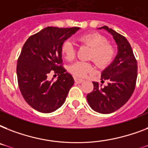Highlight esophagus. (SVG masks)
<instances>
[{
	"label": "esophagus",
	"instance_id": "obj_1",
	"mask_svg": "<svg viewBox=\"0 0 148 148\" xmlns=\"http://www.w3.org/2000/svg\"><path fill=\"white\" fill-rule=\"evenodd\" d=\"M74 81H75V83L76 84H81L84 81V80L79 78H74Z\"/></svg>",
	"mask_w": 148,
	"mask_h": 148
}]
</instances>
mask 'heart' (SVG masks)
Wrapping results in <instances>:
<instances>
[{
  "label": "heart",
  "mask_w": 148,
  "mask_h": 148,
  "mask_svg": "<svg viewBox=\"0 0 148 148\" xmlns=\"http://www.w3.org/2000/svg\"><path fill=\"white\" fill-rule=\"evenodd\" d=\"M78 40L81 44L91 48L90 59L99 67H105L110 64L114 57V47L108 43L105 37L97 33L87 34L81 36ZM61 53L67 60H72L75 57L76 49L70 40H65L61 45ZM93 71L90 63L78 61L69 67V71L77 77H84Z\"/></svg>",
  "instance_id": "obj_1"
}]
</instances>
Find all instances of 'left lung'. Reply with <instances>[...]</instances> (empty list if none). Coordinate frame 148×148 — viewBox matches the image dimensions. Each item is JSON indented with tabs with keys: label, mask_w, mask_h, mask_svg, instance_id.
Instances as JSON below:
<instances>
[{
	"label": "left lung",
	"mask_w": 148,
	"mask_h": 148,
	"mask_svg": "<svg viewBox=\"0 0 148 148\" xmlns=\"http://www.w3.org/2000/svg\"><path fill=\"white\" fill-rule=\"evenodd\" d=\"M103 29L113 36L117 46V53L114 60L101 72V83L93 82L94 90L87 95V100L93 110L101 114H110L127 102L135 88L138 64L133 51L126 38L115 31L103 26Z\"/></svg>",
	"instance_id": "8db88e82"
}]
</instances>
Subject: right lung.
<instances>
[{
	"mask_svg": "<svg viewBox=\"0 0 148 148\" xmlns=\"http://www.w3.org/2000/svg\"><path fill=\"white\" fill-rule=\"evenodd\" d=\"M79 29L47 27L31 36L23 46L17 60V81L22 96L34 110L51 113L64 103L74 81L61 66L60 48ZM50 73L60 74L57 81L48 80Z\"/></svg>",
	"mask_w": 148,
	"mask_h": 148,
	"instance_id": "1",
	"label": "right lung"
}]
</instances>
